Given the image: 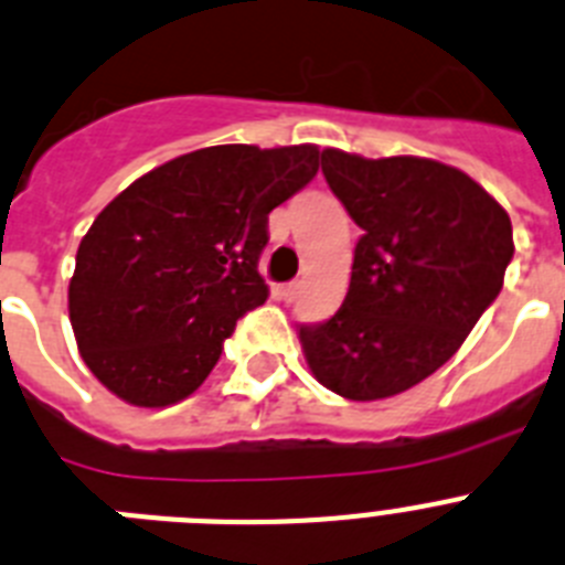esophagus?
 I'll list each match as a JSON object with an SVG mask.
<instances>
[{
    "label": "esophagus",
    "mask_w": 565,
    "mask_h": 565,
    "mask_svg": "<svg viewBox=\"0 0 565 565\" xmlns=\"http://www.w3.org/2000/svg\"><path fill=\"white\" fill-rule=\"evenodd\" d=\"M300 288H302L300 279H294V282H286V286L279 288V294H282V297H286L288 302H291L294 297H297V294H300Z\"/></svg>",
    "instance_id": "34e87169"
}]
</instances>
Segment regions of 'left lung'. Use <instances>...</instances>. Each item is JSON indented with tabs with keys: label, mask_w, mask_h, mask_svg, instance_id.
Instances as JSON below:
<instances>
[{
	"label": "left lung",
	"mask_w": 565,
	"mask_h": 565,
	"mask_svg": "<svg viewBox=\"0 0 565 565\" xmlns=\"http://www.w3.org/2000/svg\"><path fill=\"white\" fill-rule=\"evenodd\" d=\"M322 173L363 236L340 311L300 326L302 354L340 397H394L448 363L498 300L512 220L469 173L434 159L326 148Z\"/></svg>",
	"instance_id": "left-lung-1"
}]
</instances>
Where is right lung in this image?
Returning <instances> with one entry per match:
<instances>
[{
	"instance_id": "1",
	"label": "right lung",
	"mask_w": 565,
	"mask_h": 565,
	"mask_svg": "<svg viewBox=\"0 0 565 565\" xmlns=\"http://www.w3.org/2000/svg\"><path fill=\"white\" fill-rule=\"evenodd\" d=\"M320 148L214 145L153 168L99 211L67 311L94 377L139 408L194 394L236 320L268 300V214L317 177Z\"/></svg>"
}]
</instances>
